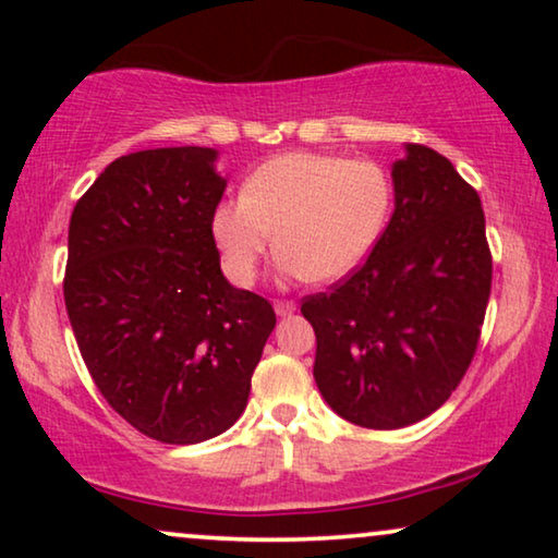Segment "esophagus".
<instances>
[{
	"mask_svg": "<svg viewBox=\"0 0 558 558\" xmlns=\"http://www.w3.org/2000/svg\"><path fill=\"white\" fill-rule=\"evenodd\" d=\"M274 310H277L279 317H287V315H292V312L296 310V304L289 302V300H277V302H274Z\"/></svg>",
	"mask_w": 558,
	"mask_h": 558,
	"instance_id": "1",
	"label": "esophagus"
}]
</instances>
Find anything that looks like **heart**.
<instances>
[{
    "instance_id": "obj_1",
    "label": "heart",
    "mask_w": 558,
    "mask_h": 558,
    "mask_svg": "<svg viewBox=\"0 0 558 558\" xmlns=\"http://www.w3.org/2000/svg\"><path fill=\"white\" fill-rule=\"evenodd\" d=\"M391 210V180L371 159L292 151L258 167L213 216L228 277L254 281L277 239L287 277L340 279L376 246Z\"/></svg>"
}]
</instances>
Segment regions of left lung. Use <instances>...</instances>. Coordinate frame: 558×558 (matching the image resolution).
Segmentation results:
<instances>
[{"instance_id":"8db88e82","label":"left lung","mask_w":558,"mask_h":558,"mask_svg":"<svg viewBox=\"0 0 558 558\" xmlns=\"http://www.w3.org/2000/svg\"><path fill=\"white\" fill-rule=\"evenodd\" d=\"M393 165L396 210L371 256L302 300L315 380L335 414L401 429L445 403L475 357L493 284L477 190L452 162L409 144Z\"/></svg>"}]
</instances>
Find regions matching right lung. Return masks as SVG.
Instances as JSON below:
<instances>
[{
    "mask_svg": "<svg viewBox=\"0 0 558 558\" xmlns=\"http://www.w3.org/2000/svg\"><path fill=\"white\" fill-rule=\"evenodd\" d=\"M216 149L119 157L75 203L65 310L109 407L144 437L197 445L233 426L277 325L220 271Z\"/></svg>",
    "mask_w": 558,
    "mask_h": 558,
    "instance_id": "add662e5",
    "label": "right lung"
}]
</instances>
